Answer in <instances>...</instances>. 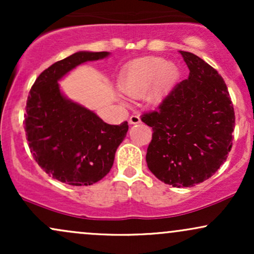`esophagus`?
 <instances>
[{"mask_svg":"<svg viewBox=\"0 0 254 254\" xmlns=\"http://www.w3.org/2000/svg\"><path fill=\"white\" fill-rule=\"evenodd\" d=\"M129 123L130 124H138V123H141V118H139L138 116H131L130 119H129Z\"/></svg>","mask_w":254,"mask_h":254,"instance_id":"1","label":"esophagus"}]
</instances>
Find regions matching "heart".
I'll use <instances>...</instances> for the list:
<instances>
[{
  "instance_id": "b5f03b06",
  "label": "heart",
  "mask_w": 254,
  "mask_h": 254,
  "mask_svg": "<svg viewBox=\"0 0 254 254\" xmlns=\"http://www.w3.org/2000/svg\"><path fill=\"white\" fill-rule=\"evenodd\" d=\"M179 80L176 64L161 57H144L135 61L125 69L121 88L131 98H143L149 92L153 103H161L173 90Z\"/></svg>"
}]
</instances>
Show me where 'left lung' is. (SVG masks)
I'll return each instance as SVG.
<instances>
[{"mask_svg":"<svg viewBox=\"0 0 254 254\" xmlns=\"http://www.w3.org/2000/svg\"><path fill=\"white\" fill-rule=\"evenodd\" d=\"M190 74L174 87L159 110L144 113L153 127L148 168L174 188H192L209 179L226 161L235 116L218 72L191 52L180 51Z\"/></svg>","mask_w":254,"mask_h":254,"instance_id":"1","label":"left lung"}]
</instances>
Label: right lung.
<instances>
[{"label":"right lung","instance_id":"right-lung-1","mask_svg":"<svg viewBox=\"0 0 254 254\" xmlns=\"http://www.w3.org/2000/svg\"><path fill=\"white\" fill-rule=\"evenodd\" d=\"M109 56L106 51H78L58 61L38 76L27 98L24 124L32 155L49 176L68 185L103 179L129 129L127 122L105 123L94 111L65 97L58 83L81 64Z\"/></svg>","mask_w":254,"mask_h":254}]
</instances>
